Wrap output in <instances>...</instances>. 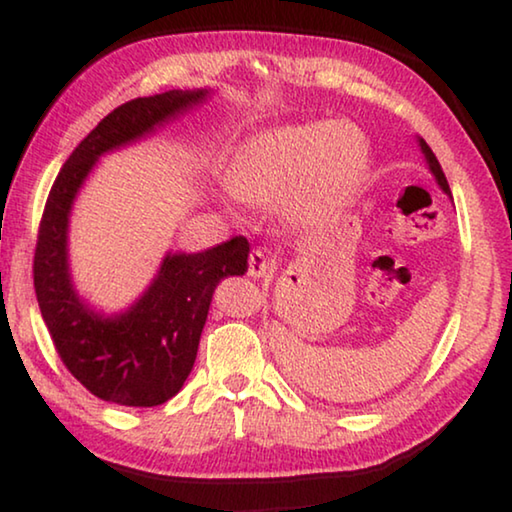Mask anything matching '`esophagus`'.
<instances>
[{
  "label": "esophagus",
  "instance_id": "obj_1",
  "mask_svg": "<svg viewBox=\"0 0 512 512\" xmlns=\"http://www.w3.org/2000/svg\"><path fill=\"white\" fill-rule=\"evenodd\" d=\"M271 271V259L264 253V250H253L248 255V275L250 277H264Z\"/></svg>",
  "mask_w": 512,
  "mask_h": 512
}]
</instances>
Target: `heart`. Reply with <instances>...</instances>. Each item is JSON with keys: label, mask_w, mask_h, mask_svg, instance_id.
Here are the masks:
<instances>
[{"label": "heart", "mask_w": 512, "mask_h": 512, "mask_svg": "<svg viewBox=\"0 0 512 512\" xmlns=\"http://www.w3.org/2000/svg\"><path fill=\"white\" fill-rule=\"evenodd\" d=\"M370 162L361 128L293 124L248 140L230 167V192L250 205H280L293 225H314L339 212L359 192Z\"/></svg>", "instance_id": "b5f03b06"}]
</instances>
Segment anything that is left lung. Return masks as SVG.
Returning <instances> with one entry per match:
<instances>
[{
	"instance_id": "8db88e82",
	"label": "left lung",
	"mask_w": 512,
	"mask_h": 512,
	"mask_svg": "<svg viewBox=\"0 0 512 512\" xmlns=\"http://www.w3.org/2000/svg\"><path fill=\"white\" fill-rule=\"evenodd\" d=\"M418 146H420V151H422V155H424V160H427V167H429V171L433 173V178H436L438 187L443 189V192H445L449 198H452V189H449L445 173H443V169H440V162L436 160V155H433V151L429 149V144L424 142L422 137H418Z\"/></svg>"
}]
</instances>
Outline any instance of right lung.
I'll return each instance as SVG.
<instances>
[{"mask_svg": "<svg viewBox=\"0 0 512 512\" xmlns=\"http://www.w3.org/2000/svg\"><path fill=\"white\" fill-rule=\"evenodd\" d=\"M210 94L169 90L115 108L76 146L49 192L33 259L38 305L67 370L99 400L121 406L171 400L194 368L216 284L248 271L246 237L201 253H167L142 296L110 316L79 296L69 271V216L101 155L146 140Z\"/></svg>", "mask_w": 512, "mask_h": 512, "instance_id": "obj_1", "label": "right lung"}]
</instances>
